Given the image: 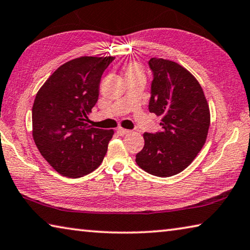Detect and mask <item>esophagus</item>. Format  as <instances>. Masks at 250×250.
I'll return each instance as SVG.
<instances>
[{
	"mask_svg": "<svg viewBox=\"0 0 250 250\" xmlns=\"http://www.w3.org/2000/svg\"><path fill=\"white\" fill-rule=\"evenodd\" d=\"M117 132L119 135H125V134L130 133V131L126 130V129H124V128H119V129H117Z\"/></svg>",
	"mask_w": 250,
	"mask_h": 250,
	"instance_id": "obj_1",
	"label": "esophagus"
}]
</instances>
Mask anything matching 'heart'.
Returning <instances> with one entry per match:
<instances>
[{"instance_id":"1","label":"heart","mask_w":250,"mask_h":250,"mask_svg":"<svg viewBox=\"0 0 250 250\" xmlns=\"http://www.w3.org/2000/svg\"><path fill=\"white\" fill-rule=\"evenodd\" d=\"M135 75H142V69L141 67L137 62H130L125 66V76L126 77H130V76H135Z\"/></svg>"}]
</instances>
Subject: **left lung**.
I'll use <instances>...</instances> for the list:
<instances>
[{"label": "left lung", "mask_w": 250, "mask_h": 250, "mask_svg": "<svg viewBox=\"0 0 250 250\" xmlns=\"http://www.w3.org/2000/svg\"><path fill=\"white\" fill-rule=\"evenodd\" d=\"M153 73L150 112L162 117V129L143 134L145 146L135 162L152 175L167 177L185 170L205 145L209 107L196 78L175 62L151 58Z\"/></svg>", "instance_id": "left-lung-1"}]
</instances>
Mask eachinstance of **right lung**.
I'll use <instances>...</instances> for the list:
<instances>
[{"label": "right lung", "instance_id": "right-lung-1", "mask_svg": "<svg viewBox=\"0 0 250 250\" xmlns=\"http://www.w3.org/2000/svg\"><path fill=\"white\" fill-rule=\"evenodd\" d=\"M113 59H71L58 67L37 92L32 109L33 139L59 174H89L107 153L113 130L91 128L86 121L98 100L101 76Z\"/></svg>", "mask_w": 250, "mask_h": 250}]
</instances>
